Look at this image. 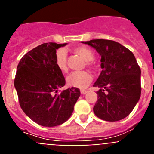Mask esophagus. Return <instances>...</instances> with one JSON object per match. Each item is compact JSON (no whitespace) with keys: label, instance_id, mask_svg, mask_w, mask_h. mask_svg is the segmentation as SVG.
I'll return each mask as SVG.
<instances>
[{"label":"esophagus","instance_id":"1","mask_svg":"<svg viewBox=\"0 0 154 154\" xmlns=\"http://www.w3.org/2000/svg\"><path fill=\"white\" fill-rule=\"evenodd\" d=\"M87 93L86 90H81V94L82 95H85V94Z\"/></svg>","mask_w":154,"mask_h":154}]
</instances>
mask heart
Wrapping results in <instances>:
<instances>
[{"label":"heart","mask_w":154,"mask_h":154,"mask_svg":"<svg viewBox=\"0 0 154 154\" xmlns=\"http://www.w3.org/2000/svg\"><path fill=\"white\" fill-rule=\"evenodd\" d=\"M75 51L83 58L86 62L93 60L94 54L88 48L78 47L75 48ZM55 65L58 69L62 72H67V53L64 49H59L55 54ZM92 80V76L90 73L85 71L75 72L69 75L67 78V83L69 86L78 88V89H85Z\"/></svg>","instance_id":"heart-1"}]
</instances>
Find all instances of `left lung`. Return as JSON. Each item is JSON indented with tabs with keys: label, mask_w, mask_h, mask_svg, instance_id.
<instances>
[{
	"label": "left lung",
	"mask_w": 154,
	"mask_h": 154,
	"mask_svg": "<svg viewBox=\"0 0 154 154\" xmlns=\"http://www.w3.org/2000/svg\"><path fill=\"white\" fill-rule=\"evenodd\" d=\"M81 42L95 48L101 57L103 70L93 85L99 88L94 113L109 122L124 119L140 98L141 70L135 56L114 41L93 39Z\"/></svg>",
	"instance_id": "1"
}]
</instances>
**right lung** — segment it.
<instances>
[{"label": "right lung", "mask_w": 154, "mask_h": 154, "mask_svg": "<svg viewBox=\"0 0 154 154\" xmlns=\"http://www.w3.org/2000/svg\"><path fill=\"white\" fill-rule=\"evenodd\" d=\"M67 45L44 43L26 53L17 65L14 79L19 103L31 119L43 126H56L69 119L80 96L77 88L65 89L62 72L55 65V54Z\"/></svg>", "instance_id": "obj_1"}]
</instances>
